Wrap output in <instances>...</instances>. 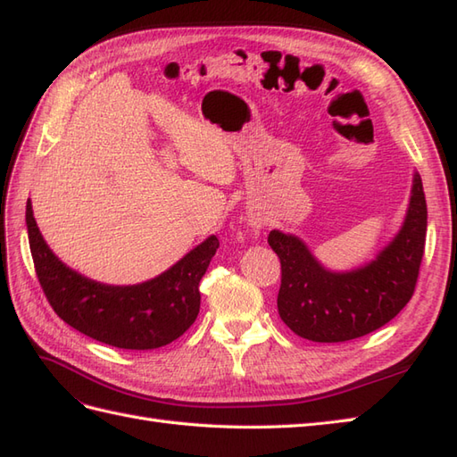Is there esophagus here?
<instances>
[{
  "mask_svg": "<svg viewBox=\"0 0 457 457\" xmlns=\"http://www.w3.org/2000/svg\"><path fill=\"white\" fill-rule=\"evenodd\" d=\"M249 221H251V226H253V228H257V229H259V228H262V220H261V218H254V216H251V220H249Z\"/></svg>",
  "mask_w": 457,
  "mask_h": 457,
  "instance_id": "esophagus-1",
  "label": "esophagus"
}]
</instances>
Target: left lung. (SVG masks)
Instances as JSON below:
<instances>
[{"label":"left lung","mask_w":457,"mask_h":457,"mask_svg":"<svg viewBox=\"0 0 457 457\" xmlns=\"http://www.w3.org/2000/svg\"><path fill=\"white\" fill-rule=\"evenodd\" d=\"M427 243L422 180H412L411 204L399 236L364 269L335 274L317 262L303 243L280 231L269 245L280 259L278 313L292 331L313 343H345L364 337L409 303L415 294Z\"/></svg>","instance_id":"obj_1"}]
</instances>
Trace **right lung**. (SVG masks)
<instances>
[{"instance_id": "1", "label": "right lung", "mask_w": 457, "mask_h": 457, "mask_svg": "<svg viewBox=\"0 0 457 457\" xmlns=\"http://www.w3.org/2000/svg\"><path fill=\"white\" fill-rule=\"evenodd\" d=\"M27 229L40 288L60 320L95 341L126 350L165 346L195 323L200 312L198 284L220 247L212 236L162 277L136 286H107L81 277L50 251L30 200Z\"/></svg>"}]
</instances>
